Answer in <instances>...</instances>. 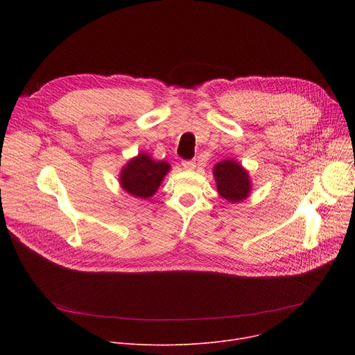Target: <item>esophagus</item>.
<instances>
[{
    "label": "esophagus",
    "mask_w": 355,
    "mask_h": 355,
    "mask_svg": "<svg viewBox=\"0 0 355 355\" xmlns=\"http://www.w3.org/2000/svg\"><path fill=\"white\" fill-rule=\"evenodd\" d=\"M182 168L187 171H193L196 168V162L194 161H182Z\"/></svg>",
    "instance_id": "34e87169"
}]
</instances>
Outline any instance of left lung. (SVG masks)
<instances>
[{"label": "left lung", "instance_id": "1", "mask_svg": "<svg viewBox=\"0 0 355 355\" xmlns=\"http://www.w3.org/2000/svg\"><path fill=\"white\" fill-rule=\"evenodd\" d=\"M217 193L226 201L236 204L252 193V181L246 168L233 158L221 159L213 168Z\"/></svg>", "mask_w": 355, "mask_h": 355}]
</instances>
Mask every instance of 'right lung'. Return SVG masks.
Returning a JSON list of instances; mask_svg holds the SVG:
<instances>
[{"label":"right lung","mask_w":355,"mask_h":355,"mask_svg":"<svg viewBox=\"0 0 355 355\" xmlns=\"http://www.w3.org/2000/svg\"><path fill=\"white\" fill-rule=\"evenodd\" d=\"M170 170L171 165L166 161H155L148 154L139 153L122 166L119 185L132 197L146 200L157 193Z\"/></svg>","instance_id":"right-lung-1"}]
</instances>
